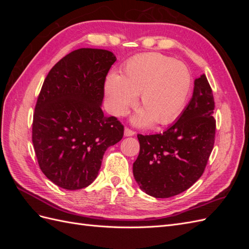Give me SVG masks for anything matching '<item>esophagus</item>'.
<instances>
[{
  "label": "esophagus",
  "mask_w": 249,
  "mask_h": 249,
  "mask_svg": "<svg viewBox=\"0 0 249 249\" xmlns=\"http://www.w3.org/2000/svg\"><path fill=\"white\" fill-rule=\"evenodd\" d=\"M135 135V132L131 129H129V127H125L124 129V136H134Z\"/></svg>",
  "instance_id": "esophagus-1"
}]
</instances>
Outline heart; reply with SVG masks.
I'll return each instance as SVG.
<instances>
[{
	"label": "heart",
	"mask_w": 249,
	"mask_h": 249,
	"mask_svg": "<svg viewBox=\"0 0 249 249\" xmlns=\"http://www.w3.org/2000/svg\"><path fill=\"white\" fill-rule=\"evenodd\" d=\"M191 85L190 71L183 62L159 53H146L131 58L120 76L110 74L106 94L115 115H124L140 94L143 110L135 117V124L145 125L154 120L164 125L182 113Z\"/></svg>",
	"instance_id": "b5f03b06"
}]
</instances>
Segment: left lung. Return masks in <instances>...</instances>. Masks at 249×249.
I'll return each instance as SVG.
<instances>
[{
	"mask_svg": "<svg viewBox=\"0 0 249 249\" xmlns=\"http://www.w3.org/2000/svg\"><path fill=\"white\" fill-rule=\"evenodd\" d=\"M215 102L206 74L194 81L192 99L176 124L163 134L137 137L133 164L136 182L146 194L167 198L186 191L202 176L215 142Z\"/></svg>",
	"mask_w": 249,
	"mask_h": 249,
	"instance_id": "obj_1",
	"label": "left lung"
}]
</instances>
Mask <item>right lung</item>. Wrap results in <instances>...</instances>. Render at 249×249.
Instances as JSON below:
<instances>
[{"mask_svg": "<svg viewBox=\"0 0 249 249\" xmlns=\"http://www.w3.org/2000/svg\"><path fill=\"white\" fill-rule=\"evenodd\" d=\"M113 53L79 49L52 67L37 99L32 142L38 165L66 190L91 184L105 152L124 137V125L101 108Z\"/></svg>", "mask_w": 249, "mask_h": 249, "instance_id": "right-lung-1", "label": "right lung"}]
</instances>
